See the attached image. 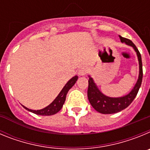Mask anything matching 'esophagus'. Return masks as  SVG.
<instances>
[{
	"label": "esophagus",
	"mask_w": 150,
	"mask_h": 150,
	"mask_svg": "<svg viewBox=\"0 0 150 150\" xmlns=\"http://www.w3.org/2000/svg\"><path fill=\"white\" fill-rule=\"evenodd\" d=\"M88 69L86 67H83L79 70V74L80 76H84L86 74H88Z\"/></svg>",
	"instance_id": "obj_1"
}]
</instances>
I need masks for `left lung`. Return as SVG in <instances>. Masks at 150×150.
Returning <instances> with one entry per match:
<instances>
[{"instance_id":"8db88e82","label":"left lung","mask_w":150,"mask_h":150,"mask_svg":"<svg viewBox=\"0 0 150 150\" xmlns=\"http://www.w3.org/2000/svg\"><path fill=\"white\" fill-rule=\"evenodd\" d=\"M120 40L122 43H125L126 44L132 46L137 52V57L139 61V67H140V74L139 78L135 86L132 89V91L128 95H125L121 98H110L107 97L100 92L97 88L96 85L93 82L92 78L89 77L88 79V98L91 105L93 107L95 110L98 112L103 113V114H111L120 112L122 110L125 109L130 104H132L135 97L137 96V92L139 91L143 79V67H142V60L141 55L137 48L133 43L131 40L127 39L120 36Z\"/></svg>"}]
</instances>
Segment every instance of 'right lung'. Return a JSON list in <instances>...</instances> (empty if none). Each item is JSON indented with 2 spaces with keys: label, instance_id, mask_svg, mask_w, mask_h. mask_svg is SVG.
Here are the masks:
<instances>
[{
  "label": "right lung",
  "instance_id": "add662e5",
  "mask_svg": "<svg viewBox=\"0 0 150 150\" xmlns=\"http://www.w3.org/2000/svg\"><path fill=\"white\" fill-rule=\"evenodd\" d=\"M78 79L77 76H74L73 78H71L70 80L67 83V84L64 86L62 90L61 91V92L59 93V95L57 96L56 98L52 102L51 104L49 106H47L46 107L43 108L42 110H30L28 108L25 107H23L25 108L26 110H28L30 112H32L34 113L37 115H40V116H51V115H54L55 113L59 112L62 107H63V104L65 101L66 99V95H67V92L70 90V88L75 84V83L76 82Z\"/></svg>",
  "mask_w": 150,
  "mask_h": 150
}]
</instances>
